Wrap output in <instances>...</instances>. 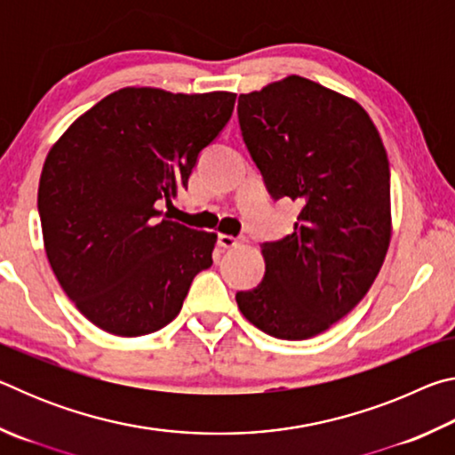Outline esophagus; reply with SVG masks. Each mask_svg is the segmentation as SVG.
Listing matches in <instances>:
<instances>
[{
	"label": "esophagus",
	"instance_id": "34e87169",
	"mask_svg": "<svg viewBox=\"0 0 455 455\" xmlns=\"http://www.w3.org/2000/svg\"><path fill=\"white\" fill-rule=\"evenodd\" d=\"M244 238L243 236H233V235H227V233H220L219 235V246L222 249H233L238 243H243Z\"/></svg>",
	"mask_w": 455,
	"mask_h": 455
}]
</instances>
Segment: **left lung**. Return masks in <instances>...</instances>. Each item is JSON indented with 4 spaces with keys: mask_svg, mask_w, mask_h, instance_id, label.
<instances>
[{
    "mask_svg": "<svg viewBox=\"0 0 455 455\" xmlns=\"http://www.w3.org/2000/svg\"><path fill=\"white\" fill-rule=\"evenodd\" d=\"M236 110L268 192L301 203L292 235L260 244L265 276L236 305L267 335L303 341L355 309L379 275L387 152L363 106L301 76L241 94Z\"/></svg>",
    "mask_w": 455,
    "mask_h": 455,
    "instance_id": "8db88e82",
    "label": "left lung"
}]
</instances>
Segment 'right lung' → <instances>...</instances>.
Wrapping results in <instances>:
<instances>
[{
    "label": "right lung",
    "mask_w": 455,
    "mask_h": 455,
    "mask_svg": "<svg viewBox=\"0 0 455 455\" xmlns=\"http://www.w3.org/2000/svg\"><path fill=\"white\" fill-rule=\"evenodd\" d=\"M236 94L128 86L76 118L40 176L44 249L76 309L106 333L168 325L195 276L212 265L217 233L163 217L230 118Z\"/></svg>",
    "instance_id": "obj_1"
}]
</instances>
